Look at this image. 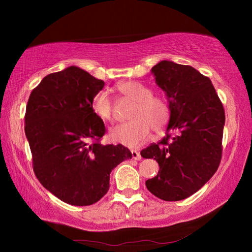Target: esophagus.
Here are the masks:
<instances>
[{"mask_svg":"<svg viewBox=\"0 0 252 252\" xmlns=\"http://www.w3.org/2000/svg\"><path fill=\"white\" fill-rule=\"evenodd\" d=\"M131 154H132V158H133V159H135V160H141V159H142L141 154L138 153L137 151H132Z\"/></svg>","mask_w":252,"mask_h":252,"instance_id":"esophagus-1","label":"esophagus"}]
</instances>
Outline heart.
I'll return each mask as SVG.
<instances>
[{"label":"heart","mask_w":252,"mask_h":252,"mask_svg":"<svg viewBox=\"0 0 252 252\" xmlns=\"http://www.w3.org/2000/svg\"><path fill=\"white\" fill-rule=\"evenodd\" d=\"M122 97L133 101L129 112L130 121L112 127L110 140L130 148L143 145L151 135V131L161 132L170 120V106L161 96L153 95L146 85L135 81H122L116 87ZM92 110L96 117L105 122L115 120V107L107 92H98L92 99Z\"/></svg>","instance_id":"b5f03b06"}]
</instances>
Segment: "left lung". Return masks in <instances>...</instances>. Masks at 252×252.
Masks as SVG:
<instances>
[{"label": "left lung", "instance_id": "8db88e82", "mask_svg": "<svg viewBox=\"0 0 252 252\" xmlns=\"http://www.w3.org/2000/svg\"><path fill=\"white\" fill-rule=\"evenodd\" d=\"M152 72L167 94L171 115L167 135L141 152L159 164L146 187L162 200H183L220 165L225 112L211 80L191 66L162 61Z\"/></svg>", "mask_w": 252, "mask_h": 252}]
</instances>
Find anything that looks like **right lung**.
<instances>
[{
	"label": "right lung",
	"mask_w": 252,
	"mask_h": 252,
	"mask_svg": "<svg viewBox=\"0 0 252 252\" xmlns=\"http://www.w3.org/2000/svg\"><path fill=\"white\" fill-rule=\"evenodd\" d=\"M104 85L71 66L44 77L27 104L25 132L34 174L47 190L72 206L97 202L109 189L111 170L132 158L121 144H100L106 127L91 104Z\"/></svg>",
	"instance_id": "obj_1"
}]
</instances>
